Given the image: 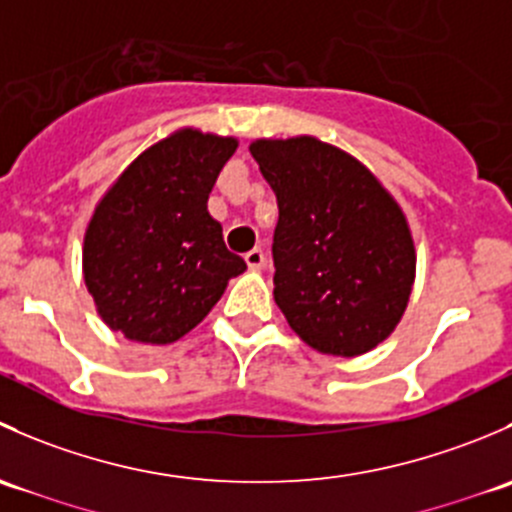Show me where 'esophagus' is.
I'll return each instance as SVG.
<instances>
[{"mask_svg": "<svg viewBox=\"0 0 512 512\" xmlns=\"http://www.w3.org/2000/svg\"><path fill=\"white\" fill-rule=\"evenodd\" d=\"M245 262H247V267H252V270H260V267L265 265V252H262L260 247H255V250L247 252Z\"/></svg>", "mask_w": 512, "mask_h": 512, "instance_id": "34e87169", "label": "esophagus"}]
</instances>
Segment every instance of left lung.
Returning a JSON list of instances; mask_svg holds the SVG:
<instances>
[{
    "mask_svg": "<svg viewBox=\"0 0 512 512\" xmlns=\"http://www.w3.org/2000/svg\"><path fill=\"white\" fill-rule=\"evenodd\" d=\"M275 190V302L312 349L356 356L399 324L416 275L409 225L379 180L317 138L255 141Z\"/></svg>",
    "mask_w": 512,
    "mask_h": 512,
    "instance_id": "1",
    "label": "left lung"
}]
</instances>
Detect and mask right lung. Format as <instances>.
Here are the masks:
<instances>
[{"instance_id": "obj_1", "label": "right lung", "mask_w": 512, "mask_h": 512, "mask_svg": "<svg viewBox=\"0 0 512 512\" xmlns=\"http://www.w3.org/2000/svg\"><path fill=\"white\" fill-rule=\"evenodd\" d=\"M235 148V138L185 128L141 153L103 195L84 237V280L113 332L175 342L247 267L208 213Z\"/></svg>"}]
</instances>
